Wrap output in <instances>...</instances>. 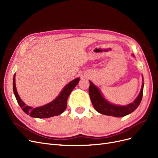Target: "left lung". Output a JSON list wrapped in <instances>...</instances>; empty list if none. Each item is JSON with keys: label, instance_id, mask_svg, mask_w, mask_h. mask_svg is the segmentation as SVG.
I'll list each match as a JSON object with an SVG mask.
<instances>
[{"label": "left lung", "instance_id": "left-lung-1", "mask_svg": "<svg viewBox=\"0 0 158 158\" xmlns=\"http://www.w3.org/2000/svg\"><path fill=\"white\" fill-rule=\"evenodd\" d=\"M89 82H90V86H89L88 92L92 103L95 110L101 114L118 118L123 117V116H125L134 112L139 105L141 101L143 93V83L142 84L140 93L139 94L138 98L133 102L126 106H119L110 103V102L106 101L101 94L98 88L95 86L90 81Z\"/></svg>", "mask_w": 158, "mask_h": 158}]
</instances>
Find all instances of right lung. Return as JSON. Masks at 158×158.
I'll use <instances>...</instances> for the list:
<instances>
[{"label": "right lung", "mask_w": 158, "mask_h": 158, "mask_svg": "<svg viewBox=\"0 0 158 158\" xmlns=\"http://www.w3.org/2000/svg\"><path fill=\"white\" fill-rule=\"evenodd\" d=\"M79 78H76L70 82L63 89V90L61 91V92L56 99L53 100L48 104L40 107L32 108L31 106H27L21 100V99L20 98L15 86V73L14 76H13V92H14L15 96L19 106L26 114L30 115L31 117L36 118H51L53 117V116L59 115L65 110L66 108L68 96H69L70 94L73 90V89L79 83Z\"/></svg>", "instance_id": "1"}]
</instances>
